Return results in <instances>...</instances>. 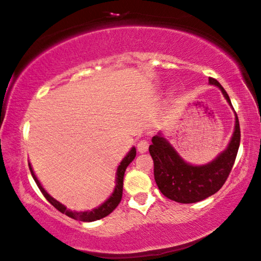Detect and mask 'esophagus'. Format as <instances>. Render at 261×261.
Listing matches in <instances>:
<instances>
[{
    "label": "esophagus",
    "mask_w": 261,
    "mask_h": 261,
    "mask_svg": "<svg viewBox=\"0 0 261 261\" xmlns=\"http://www.w3.org/2000/svg\"><path fill=\"white\" fill-rule=\"evenodd\" d=\"M137 149L139 152H145L148 151L149 149V142L146 141V139H141V141H138L137 143Z\"/></svg>",
    "instance_id": "34e87169"
}]
</instances>
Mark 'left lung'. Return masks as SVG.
Listing matches in <instances>:
<instances>
[{
	"label": "left lung",
	"mask_w": 261,
	"mask_h": 261,
	"mask_svg": "<svg viewBox=\"0 0 261 261\" xmlns=\"http://www.w3.org/2000/svg\"><path fill=\"white\" fill-rule=\"evenodd\" d=\"M209 83L218 86L232 105L228 94L218 80L209 78ZM240 137L239 119L236 115V130L228 148L213 162L200 167L186 163L163 137H152L149 152L153 160V175L161 193L176 202L194 203L219 192L232 171L239 150Z\"/></svg>",
	"instance_id": "obj_1"
}]
</instances>
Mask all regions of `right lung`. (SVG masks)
Returning a JSON list of instances; mask_svg holds the SVG:
<instances>
[{
	"label": "right lung",
	"instance_id": "right-lung-1",
	"mask_svg": "<svg viewBox=\"0 0 261 261\" xmlns=\"http://www.w3.org/2000/svg\"><path fill=\"white\" fill-rule=\"evenodd\" d=\"M135 157H136V149L132 148L130 150V152L126 155L125 159L122 161V163H120V166L118 167V169H117V183H116L115 192H113L111 196H110V199H108V201H105V202L102 203L100 207L95 208L91 212H69V211H67L64 204L58 202L57 200H54L52 196H49L48 194H47L46 190L42 188L41 185H40V182L38 181V178H36L34 172H33V169L31 167V164H28V166H29V170H31V172H32L33 178H34L35 183L39 187L40 192L42 193V195L46 197V200L48 201V202L52 204L54 208H57L59 212H61L62 214H66L67 216H69V218L79 220V221L90 222V221H95V220L102 219V218H105V216H108L110 213H112L113 211H115V209L117 208V205L120 203V200H122V196H123L124 174H125L126 167L129 166L132 161H134Z\"/></svg>",
	"mask_w": 261,
	"mask_h": 261
}]
</instances>
